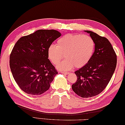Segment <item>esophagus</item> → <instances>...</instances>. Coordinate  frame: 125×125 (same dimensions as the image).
<instances>
[{
	"instance_id": "esophagus-1",
	"label": "esophagus",
	"mask_w": 125,
	"mask_h": 125,
	"mask_svg": "<svg viewBox=\"0 0 125 125\" xmlns=\"http://www.w3.org/2000/svg\"><path fill=\"white\" fill-rule=\"evenodd\" d=\"M61 73H63V74H65V75H68V74L69 73L65 72V71H63V72H61Z\"/></svg>"
}]
</instances>
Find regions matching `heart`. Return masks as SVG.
<instances>
[{
  "instance_id": "b5f03b06",
  "label": "heart",
  "mask_w": 125,
  "mask_h": 125,
  "mask_svg": "<svg viewBox=\"0 0 125 125\" xmlns=\"http://www.w3.org/2000/svg\"><path fill=\"white\" fill-rule=\"evenodd\" d=\"M95 42L91 36L78 34H68L57 41V46L51 44L48 48L47 54L50 61L58 69L69 70L74 66L77 68L84 67L92 57Z\"/></svg>"
}]
</instances>
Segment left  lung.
<instances>
[{"label": "left lung", "mask_w": 125, "mask_h": 125, "mask_svg": "<svg viewBox=\"0 0 125 125\" xmlns=\"http://www.w3.org/2000/svg\"><path fill=\"white\" fill-rule=\"evenodd\" d=\"M95 42V50L91 60L84 67L76 71L77 81L72 89L79 96L89 98L97 95L105 89L115 72L116 55L108 39L90 31Z\"/></svg>", "instance_id": "1"}]
</instances>
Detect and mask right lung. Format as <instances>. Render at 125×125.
Returning a JSON list of instances; mask_svg holds the SVG:
<instances>
[{
    "instance_id": "1",
    "label": "right lung",
    "mask_w": 125,
    "mask_h": 125,
    "mask_svg": "<svg viewBox=\"0 0 125 125\" xmlns=\"http://www.w3.org/2000/svg\"><path fill=\"white\" fill-rule=\"evenodd\" d=\"M61 34L40 30L22 36L10 53V66L15 81L26 94L40 95L49 89L58 73L48 56V48Z\"/></svg>"
}]
</instances>
